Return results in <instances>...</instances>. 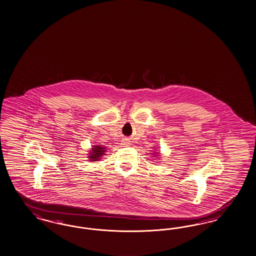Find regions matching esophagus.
Returning a JSON list of instances; mask_svg holds the SVG:
<instances>
[{
    "mask_svg": "<svg viewBox=\"0 0 256 256\" xmlns=\"http://www.w3.org/2000/svg\"><path fill=\"white\" fill-rule=\"evenodd\" d=\"M129 142H128V140H126V142H124V144H129Z\"/></svg>",
    "mask_w": 256,
    "mask_h": 256,
    "instance_id": "esophagus-1",
    "label": "esophagus"
}]
</instances>
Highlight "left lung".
<instances>
[{"instance_id": "obj_1", "label": "left lung", "mask_w": 256, "mask_h": 256, "mask_svg": "<svg viewBox=\"0 0 256 256\" xmlns=\"http://www.w3.org/2000/svg\"><path fill=\"white\" fill-rule=\"evenodd\" d=\"M152 154H155V155H156V156H160V155H158V152H154V153H152Z\"/></svg>"}]
</instances>
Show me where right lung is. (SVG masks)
I'll use <instances>...</instances> for the list:
<instances>
[{
    "label": "right lung",
    "instance_id": "right-lung-1",
    "mask_svg": "<svg viewBox=\"0 0 256 256\" xmlns=\"http://www.w3.org/2000/svg\"><path fill=\"white\" fill-rule=\"evenodd\" d=\"M92 148H90V150H89V160L90 162H98L100 160V158L103 156L106 152V147L103 146V145H92Z\"/></svg>",
    "mask_w": 256,
    "mask_h": 256
}]
</instances>
